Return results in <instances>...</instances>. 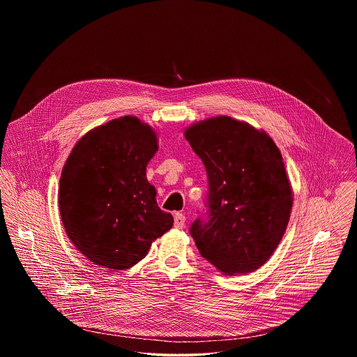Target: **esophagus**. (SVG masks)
<instances>
[{
  "instance_id": "esophagus-1",
  "label": "esophagus",
  "mask_w": 357,
  "mask_h": 357,
  "mask_svg": "<svg viewBox=\"0 0 357 357\" xmlns=\"http://www.w3.org/2000/svg\"><path fill=\"white\" fill-rule=\"evenodd\" d=\"M185 222H186L185 214H182V213H175V215H174V226H175L176 229H183Z\"/></svg>"
}]
</instances>
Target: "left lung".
Here are the masks:
<instances>
[{
	"label": "left lung",
	"instance_id": "left-lung-1",
	"mask_svg": "<svg viewBox=\"0 0 357 357\" xmlns=\"http://www.w3.org/2000/svg\"><path fill=\"white\" fill-rule=\"evenodd\" d=\"M185 136L208 182L206 213L191 223V237L222 273L253 272L274 253L290 217L280 150L265 132L229 116L199 121Z\"/></svg>",
	"mask_w": 357,
	"mask_h": 357
}]
</instances>
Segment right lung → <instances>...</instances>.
Wrapping results in <instances>:
<instances>
[{
  "instance_id": "right-lung-1",
  "label": "right lung",
  "mask_w": 357,
  "mask_h": 357,
  "mask_svg": "<svg viewBox=\"0 0 357 357\" xmlns=\"http://www.w3.org/2000/svg\"><path fill=\"white\" fill-rule=\"evenodd\" d=\"M156 150L151 127L134 116L108 121L73 147L60 178V215L72 243L93 264L128 269L172 227L146 178Z\"/></svg>"
}]
</instances>
